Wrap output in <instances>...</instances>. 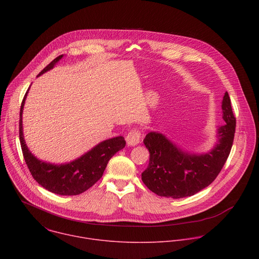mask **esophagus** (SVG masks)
Returning <instances> with one entry per match:
<instances>
[{
    "label": "esophagus",
    "instance_id": "obj_1",
    "mask_svg": "<svg viewBox=\"0 0 259 259\" xmlns=\"http://www.w3.org/2000/svg\"><path fill=\"white\" fill-rule=\"evenodd\" d=\"M140 138H141V134L139 132V130L137 129H133L131 130L127 136H126V142L128 146H135L140 142Z\"/></svg>",
    "mask_w": 259,
    "mask_h": 259
}]
</instances>
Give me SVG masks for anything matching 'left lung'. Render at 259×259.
Segmentation results:
<instances>
[{
  "label": "left lung",
  "instance_id": "8db88e82",
  "mask_svg": "<svg viewBox=\"0 0 259 259\" xmlns=\"http://www.w3.org/2000/svg\"><path fill=\"white\" fill-rule=\"evenodd\" d=\"M221 109L226 124L217 129L216 142L209 152L184 151L161 132L151 131L145 135L143 143L150 152V163L141 179L149 190L160 197L180 199L194 196L214 181L230 155L236 130L228 92Z\"/></svg>",
  "mask_w": 259,
  "mask_h": 259
}]
</instances>
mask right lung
Segmentation results:
<instances>
[{
    "label": "right lung",
    "mask_w": 259,
    "mask_h": 259,
    "mask_svg": "<svg viewBox=\"0 0 259 259\" xmlns=\"http://www.w3.org/2000/svg\"><path fill=\"white\" fill-rule=\"evenodd\" d=\"M62 57L63 55H60L51 61L38 77L52 69ZM28 90L23 97L20 107L19 139L29 172L40 186L51 193L60 196H76L84 193L101 178L110 158L124 149L126 145L124 137L117 136L103 140L81 157L68 163L52 164L42 161L31 154L23 136L22 113Z\"/></svg>",
    "instance_id": "right-lung-1"
}]
</instances>
